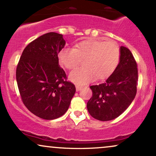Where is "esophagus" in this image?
<instances>
[{
  "label": "esophagus",
  "mask_w": 156,
  "mask_h": 156,
  "mask_svg": "<svg viewBox=\"0 0 156 156\" xmlns=\"http://www.w3.org/2000/svg\"><path fill=\"white\" fill-rule=\"evenodd\" d=\"M76 91L77 92H78V91H80V89H82V87H80V86H76Z\"/></svg>",
  "instance_id": "1"
}]
</instances>
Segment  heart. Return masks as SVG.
<instances>
[{
	"label": "heart",
	"instance_id": "obj_1",
	"mask_svg": "<svg viewBox=\"0 0 156 156\" xmlns=\"http://www.w3.org/2000/svg\"><path fill=\"white\" fill-rule=\"evenodd\" d=\"M120 58V50L113 41L104 42L99 39L81 41L74 48H64L58 53L60 64L67 69L78 67L85 59L83 67L75 69L69 75V80L83 85L94 79H105L114 73Z\"/></svg>",
	"mask_w": 156,
	"mask_h": 156
}]
</instances>
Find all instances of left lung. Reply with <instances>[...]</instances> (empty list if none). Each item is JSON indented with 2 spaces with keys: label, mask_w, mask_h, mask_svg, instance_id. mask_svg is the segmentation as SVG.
Wrapping results in <instances>:
<instances>
[{
  "label": "left lung",
  "mask_w": 156,
  "mask_h": 156,
  "mask_svg": "<svg viewBox=\"0 0 156 156\" xmlns=\"http://www.w3.org/2000/svg\"><path fill=\"white\" fill-rule=\"evenodd\" d=\"M137 82L136 62L130 50L121 46L119 62L114 73L104 83L90 87L92 97L87 105L90 115L101 121L119 117L135 98Z\"/></svg>",
  "instance_id": "obj_1"
}]
</instances>
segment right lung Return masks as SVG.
<instances>
[{"label": "right lung", "mask_w": 156, "mask_h": 156, "mask_svg": "<svg viewBox=\"0 0 156 156\" xmlns=\"http://www.w3.org/2000/svg\"><path fill=\"white\" fill-rule=\"evenodd\" d=\"M65 44L60 34L42 35L26 46L17 64L16 79L23 103L42 119L64 115L76 93L58 64V54Z\"/></svg>", "instance_id": "add662e5"}]
</instances>
